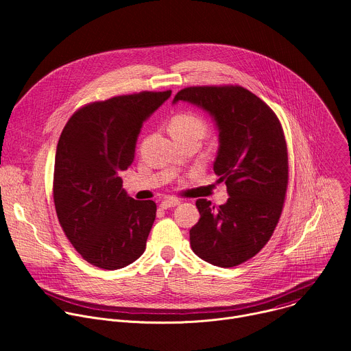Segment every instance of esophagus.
Returning <instances> with one entry per match:
<instances>
[{
    "mask_svg": "<svg viewBox=\"0 0 351 351\" xmlns=\"http://www.w3.org/2000/svg\"><path fill=\"white\" fill-rule=\"evenodd\" d=\"M180 204V202L178 198H175V197H167V198H164L162 202H161V207L162 208H172V207H176V206H179Z\"/></svg>",
    "mask_w": 351,
    "mask_h": 351,
    "instance_id": "1",
    "label": "esophagus"
}]
</instances>
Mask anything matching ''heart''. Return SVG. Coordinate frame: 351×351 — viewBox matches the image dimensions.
<instances>
[{"label":"heart","instance_id":"heart-1","mask_svg":"<svg viewBox=\"0 0 351 351\" xmlns=\"http://www.w3.org/2000/svg\"><path fill=\"white\" fill-rule=\"evenodd\" d=\"M207 130L206 121L191 112H182L175 115L169 122L171 134H199L204 136Z\"/></svg>","mask_w":351,"mask_h":351}]
</instances>
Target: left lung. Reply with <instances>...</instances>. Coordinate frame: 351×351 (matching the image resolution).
Here are the masks:
<instances>
[{
    "label": "left lung",
    "mask_w": 351,
    "mask_h": 351,
    "mask_svg": "<svg viewBox=\"0 0 351 351\" xmlns=\"http://www.w3.org/2000/svg\"><path fill=\"white\" fill-rule=\"evenodd\" d=\"M179 101L202 108L215 122L214 171L229 194L219 208L197 199L191 250L213 265L236 267L268 243L282 214L289 178L282 125L261 98L240 86L187 87L172 104Z\"/></svg>",
    "instance_id": "left-lung-1"
}]
</instances>
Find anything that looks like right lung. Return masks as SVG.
<instances>
[{"label":"right lung","mask_w":351,"mask_h":351,"mask_svg":"<svg viewBox=\"0 0 351 351\" xmlns=\"http://www.w3.org/2000/svg\"><path fill=\"white\" fill-rule=\"evenodd\" d=\"M171 94L143 91L91 103L76 111L61 133L56 211L76 252L94 267L119 269L144 253L157 206L132 198L119 173L133 162L143 122Z\"/></svg>","instance_id":"right-lung-1"}]
</instances>
